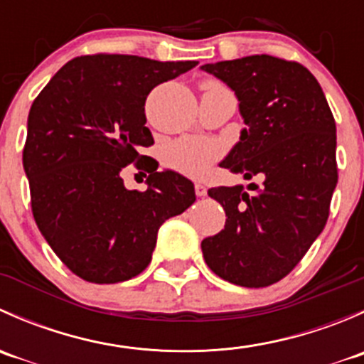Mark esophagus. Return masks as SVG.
<instances>
[{
	"label": "esophagus",
	"mask_w": 364,
	"mask_h": 364,
	"mask_svg": "<svg viewBox=\"0 0 364 364\" xmlns=\"http://www.w3.org/2000/svg\"><path fill=\"white\" fill-rule=\"evenodd\" d=\"M205 193H208V188L204 185H200V183H196V196L205 197Z\"/></svg>",
	"instance_id": "obj_1"
}]
</instances>
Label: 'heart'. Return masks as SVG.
I'll use <instances>...</instances> for the list:
<instances>
[{
  "label": "heart",
  "mask_w": 364,
  "mask_h": 364,
  "mask_svg": "<svg viewBox=\"0 0 364 364\" xmlns=\"http://www.w3.org/2000/svg\"><path fill=\"white\" fill-rule=\"evenodd\" d=\"M220 142L205 137H183L164 151V164L188 178H204L211 165L222 156Z\"/></svg>",
  "instance_id": "heart-1"
}]
</instances>
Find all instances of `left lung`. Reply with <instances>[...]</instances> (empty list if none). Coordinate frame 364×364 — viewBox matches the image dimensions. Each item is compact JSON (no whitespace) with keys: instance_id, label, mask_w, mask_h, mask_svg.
<instances>
[{"instance_id":"1","label":"left lung","mask_w":364,"mask_h":364,"mask_svg":"<svg viewBox=\"0 0 364 364\" xmlns=\"http://www.w3.org/2000/svg\"><path fill=\"white\" fill-rule=\"evenodd\" d=\"M225 82L247 128L222 167L262 185L208 190L225 229L203 241L205 264L241 287L287 277L324 229L338 183L336 124L321 84L296 61L255 54L200 67Z\"/></svg>"}]
</instances>
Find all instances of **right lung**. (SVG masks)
Here are the masks:
<instances>
[{"instance_id":"1","label":"right lung","mask_w":364,"mask_h":364,"mask_svg":"<svg viewBox=\"0 0 364 364\" xmlns=\"http://www.w3.org/2000/svg\"><path fill=\"white\" fill-rule=\"evenodd\" d=\"M197 67L128 54L68 61L33 102L23 165L40 232L72 273L91 284L130 280L148 267L167 218L196 203L193 183L149 172L144 192L124 188L121 171L144 168L149 91Z\"/></svg>"}]
</instances>
